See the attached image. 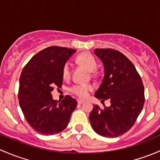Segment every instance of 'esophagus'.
<instances>
[{
	"instance_id": "obj_1",
	"label": "esophagus",
	"mask_w": 160,
	"mask_h": 160,
	"mask_svg": "<svg viewBox=\"0 0 160 160\" xmlns=\"http://www.w3.org/2000/svg\"><path fill=\"white\" fill-rule=\"evenodd\" d=\"M77 103H78L79 104H83V103H84V101H83V100L78 99V100H77Z\"/></svg>"
}]
</instances>
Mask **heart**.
Wrapping results in <instances>:
<instances>
[{"label": "heart", "instance_id": "1", "mask_svg": "<svg viewBox=\"0 0 160 160\" xmlns=\"http://www.w3.org/2000/svg\"><path fill=\"white\" fill-rule=\"evenodd\" d=\"M77 62L90 72H93L97 69L98 62L94 56L90 52H82L77 56ZM62 76L64 80H68L70 77V65L68 62L62 67ZM93 88L90 85L75 84L70 88V91L80 98H85Z\"/></svg>", "mask_w": 160, "mask_h": 160}]
</instances>
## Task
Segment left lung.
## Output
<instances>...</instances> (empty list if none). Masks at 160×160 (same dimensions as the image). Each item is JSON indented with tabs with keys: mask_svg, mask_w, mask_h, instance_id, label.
<instances>
[{
	"mask_svg": "<svg viewBox=\"0 0 160 160\" xmlns=\"http://www.w3.org/2000/svg\"><path fill=\"white\" fill-rule=\"evenodd\" d=\"M94 54L104 64L102 83L94 93L109 107L93 106L89 119L92 128L103 137L114 138L133 126L145 102L144 87L135 66L117 50L96 49Z\"/></svg>",
	"mask_w": 160,
	"mask_h": 160,
	"instance_id": "obj_1",
	"label": "left lung"
}]
</instances>
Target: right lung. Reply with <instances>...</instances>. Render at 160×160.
<instances>
[{"label": "right lung", "mask_w": 160, "mask_h": 160, "mask_svg": "<svg viewBox=\"0 0 160 160\" xmlns=\"http://www.w3.org/2000/svg\"><path fill=\"white\" fill-rule=\"evenodd\" d=\"M75 52V49L50 46L35 54L22 70L19 104L28 123L42 135L65 129L77 108V101L69 95L57 101L51 93L55 87L62 86V67Z\"/></svg>", "instance_id": "add662e5"}]
</instances>
